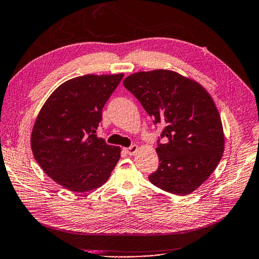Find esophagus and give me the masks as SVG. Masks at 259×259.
I'll return each instance as SVG.
<instances>
[{
    "label": "esophagus",
    "mask_w": 259,
    "mask_h": 259,
    "mask_svg": "<svg viewBox=\"0 0 259 259\" xmlns=\"http://www.w3.org/2000/svg\"><path fill=\"white\" fill-rule=\"evenodd\" d=\"M137 150H139V146H137L136 144H134V145H132V146H130V147H126L125 152L127 153L128 155H134L135 153L137 152Z\"/></svg>",
    "instance_id": "obj_1"
}]
</instances>
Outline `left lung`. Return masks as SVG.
I'll list each match as a JSON object with an SVG mask.
<instances>
[{
  "label": "left lung",
  "instance_id": "8db88e82",
  "mask_svg": "<svg viewBox=\"0 0 259 259\" xmlns=\"http://www.w3.org/2000/svg\"><path fill=\"white\" fill-rule=\"evenodd\" d=\"M123 85L153 123L164 126L157 140L159 167L149 176L150 182L177 196L193 192L224 153L223 124L212 98L197 81L164 69L133 73Z\"/></svg>",
  "mask_w": 259,
  "mask_h": 259
}]
</instances>
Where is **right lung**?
Wrapping results in <instances>:
<instances>
[{
	"label": "right lung",
	"mask_w": 259,
	"mask_h": 259,
	"mask_svg": "<svg viewBox=\"0 0 259 259\" xmlns=\"http://www.w3.org/2000/svg\"><path fill=\"white\" fill-rule=\"evenodd\" d=\"M124 77L86 75L63 82L47 99L31 134L35 161L70 191L86 192L108 180L119 146L97 137L102 110Z\"/></svg>",
	"instance_id": "add662e5"
}]
</instances>
